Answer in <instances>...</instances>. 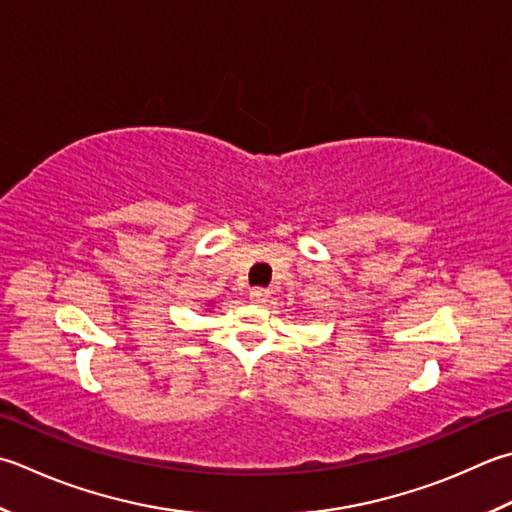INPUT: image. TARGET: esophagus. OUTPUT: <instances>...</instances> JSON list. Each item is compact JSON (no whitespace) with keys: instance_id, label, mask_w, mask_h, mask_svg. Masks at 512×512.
<instances>
[{"instance_id":"34e87169","label":"esophagus","mask_w":512,"mask_h":512,"mask_svg":"<svg viewBox=\"0 0 512 512\" xmlns=\"http://www.w3.org/2000/svg\"><path fill=\"white\" fill-rule=\"evenodd\" d=\"M268 297H270L268 288H253V290H250V302H253V304H266Z\"/></svg>"}]
</instances>
